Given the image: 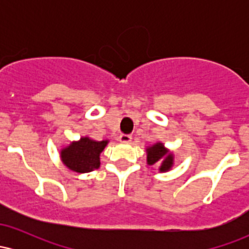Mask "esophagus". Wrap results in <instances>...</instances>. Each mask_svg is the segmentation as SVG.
Segmentation results:
<instances>
[{
  "instance_id": "obj_1",
  "label": "esophagus",
  "mask_w": 249,
  "mask_h": 249,
  "mask_svg": "<svg viewBox=\"0 0 249 249\" xmlns=\"http://www.w3.org/2000/svg\"><path fill=\"white\" fill-rule=\"evenodd\" d=\"M131 141H132V137H131L130 134H122V136L119 137V142H121L127 144V142H131Z\"/></svg>"
}]
</instances>
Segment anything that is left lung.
<instances>
[{"label":"left lung","instance_id":"8db88e82","mask_svg":"<svg viewBox=\"0 0 249 249\" xmlns=\"http://www.w3.org/2000/svg\"><path fill=\"white\" fill-rule=\"evenodd\" d=\"M146 162L148 166L159 165V172H168L174 165V154L165 147L164 142H154L146 147Z\"/></svg>","mask_w":249,"mask_h":249}]
</instances>
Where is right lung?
Masks as SVG:
<instances>
[{"label":"right lung","mask_w":249,"mask_h":249,"mask_svg":"<svg viewBox=\"0 0 249 249\" xmlns=\"http://www.w3.org/2000/svg\"><path fill=\"white\" fill-rule=\"evenodd\" d=\"M108 144V139L97 142L90 137H81L70 142L59 151L63 164L76 173H88L101 166V153Z\"/></svg>","instance_id":"1"}]
</instances>
